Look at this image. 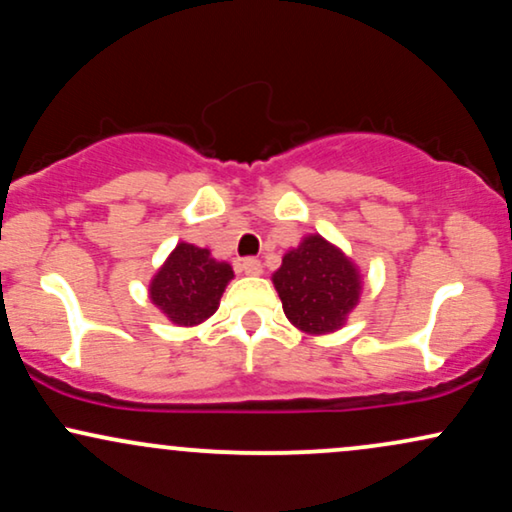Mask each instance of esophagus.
Masks as SVG:
<instances>
[{
	"mask_svg": "<svg viewBox=\"0 0 512 512\" xmlns=\"http://www.w3.org/2000/svg\"><path fill=\"white\" fill-rule=\"evenodd\" d=\"M240 269H243L248 276H260L262 274V262L255 260V257H245L243 262H240Z\"/></svg>",
	"mask_w": 512,
	"mask_h": 512,
	"instance_id": "34e87169",
	"label": "esophagus"
}]
</instances>
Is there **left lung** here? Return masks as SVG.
<instances>
[{
  "mask_svg": "<svg viewBox=\"0 0 512 512\" xmlns=\"http://www.w3.org/2000/svg\"><path fill=\"white\" fill-rule=\"evenodd\" d=\"M284 315L313 337L342 330L361 301L363 274L342 248L320 233L303 236L272 274Z\"/></svg>",
  "mask_w": 512,
  "mask_h": 512,
  "instance_id": "8db88e82",
  "label": "left lung"
}]
</instances>
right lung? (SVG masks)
<instances>
[{
  "label": "right lung",
  "instance_id": "right-lung-1",
  "mask_svg": "<svg viewBox=\"0 0 512 512\" xmlns=\"http://www.w3.org/2000/svg\"><path fill=\"white\" fill-rule=\"evenodd\" d=\"M233 267L180 240L149 281L151 303L175 327H197L219 310Z\"/></svg>",
  "mask_w": 512,
  "mask_h": 512
}]
</instances>
